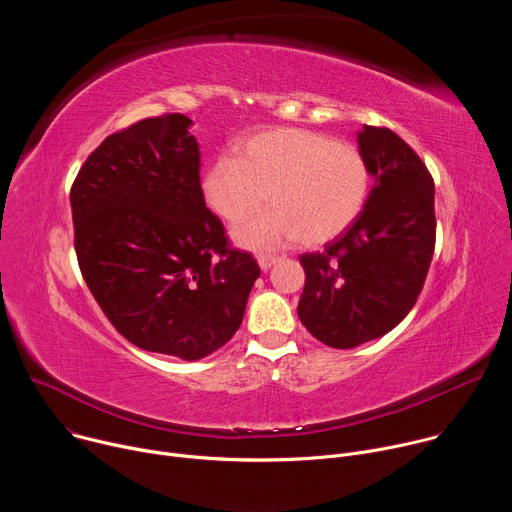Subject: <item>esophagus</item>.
Returning <instances> with one entry per match:
<instances>
[{
    "label": "esophagus",
    "instance_id": "esophagus-1",
    "mask_svg": "<svg viewBox=\"0 0 512 512\" xmlns=\"http://www.w3.org/2000/svg\"><path fill=\"white\" fill-rule=\"evenodd\" d=\"M279 261V257H275V255H259L257 257V263H259V267L263 269V271H267L271 265H275Z\"/></svg>",
    "mask_w": 512,
    "mask_h": 512
}]
</instances>
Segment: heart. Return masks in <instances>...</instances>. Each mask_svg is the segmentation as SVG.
<instances>
[{
    "label": "heart",
    "mask_w": 512,
    "mask_h": 512,
    "mask_svg": "<svg viewBox=\"0 0 512 512\" xmlns=\"http://www.w3.org/2000/svg\"><path fill=\"white\" fill-rule=\"evenodd\" d=\"M369 186V164L356 145L300 127L253 133L237 158L218 156L200 180L208 208L229 223L255 212L265 196L273 204L235 227L233 239L249 249L336 239L358 218Z\"/></svg>",
    "instance_id": "1"
}]
</instances>
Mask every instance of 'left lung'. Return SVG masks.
I'll return each mask as SVG.
<instances>
[{
    "label": "left lung",
    "instance_id": "obj_1",
    "mask_svg": "<svg viewBox=\"0 0 512 512\" xmlns=\"http://www.w3.org/2000/svg\"><path fill=\"white\" fill-rule=\"evenodd\" d=\"M358 150L375 186L348 231L306 253L298 316L314 338L354 348L393 330L415 306L435 247L433 178L387 127L364 125Z\"/></svg>",
    "mask_w": 512,
    "mask_h": 512
}]
</instances>
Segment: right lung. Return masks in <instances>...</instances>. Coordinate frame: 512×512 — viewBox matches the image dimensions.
<instances>
[{"label": "right lung", "mask_w": 512, "mask_h": 512, "mask_svg": "<svg viewBox=\"0 0 512 512\" xmlns=\"http://www.w3.org/2000/svg\"><path fill=\"white\" fill-rule=\"evenodd\" d=\"M182 113L109 135L70 188L75 251L93 298L131 344L182 360L225 346L261 275L206 208Z\"/></svg>", "instance_id": "right-lung-1"}]
</instances>
